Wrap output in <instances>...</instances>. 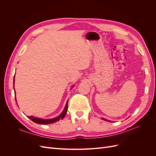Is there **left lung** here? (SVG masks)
I'll list each match as a JSON object with an SVG mask.
<instances>
[{"mask_svg":"<svg viewBox=\"0 0 156 156\" xmlns=\"http://www.w3.org/2000/svg\"><path fill=\"white\" fill-rule=\"evenodd\" d=\"M103 120H107L106 119H103ZM109 122H111V121H109Z\"/></svg>","mask_w":156,"mask_h":156,"instance_id":"1","label":"left lung"}]
</instances>
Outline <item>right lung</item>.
<instances>
[{
  "mask_svg": "<svg viewBox=\"0 0 156 156\" xmlns=\"http://www.w3.org/2000/svg\"><path fill=\"white\" fill-rule=\"evenodd\" d=\"M14 80H15V75H14L13 82H14ZM13 86H14V84H13ZM14 90H15V89H14ZM68 101L66 103V106H65V108H64L63 112L61 113V114L58 116L56 117V118H54V119L44 120V119H40V118H36V117L32 116H28V117H29L32 121H33L34 122H35V123L38 124H44V125H45V124H51V123H54V122H55L56 121H58L60 119L62 120V119H64V117L65 116L66 114V112H67V110H68Z\"/></svg>",
  "mask_w": 156,
  "mask_h": 156,
  "instance_id": "1",
  "label": "right lung"
}]
</instances>
